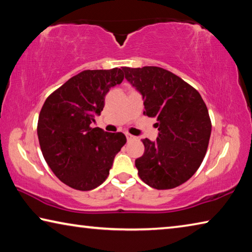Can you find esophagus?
<instances>
[{"label":"esophagus","mask_w":252,"mask_h":252,"mask_svg":"<svg viewBox=\"0 0 252 252\" xmlns=\"http://www.w3.org/2000/svg\"><path fill=\"white\" fill-rule=\"evenodd\" d=\"M126 136L127 141H132V140H135V139H136L134 135H132V134H130V133H126Z\"/></svg>","instance_id":"obj_1"}]
</instances>
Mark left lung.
I'll list each match as a JSON object with an SVG mask.
<instances>
[{
    "label": "left lung",
    "mask_w": 252,
    "mask_h": 252,
    "mask_svg": "<svg viewBox=\"0 0 252 252\" xmlns=\"http://www.w3.org/2000/svg\"><path fill=\"white\" fill-rule=\"evenodd\" d=\"M126 79L142 95L144 111L156 118V141L143 139L135 160L141 180L158 190L172 189L193 176L206 156L211 121L200 93L178 75L158 66L123 67Z\"/></svg>",
    "instance_id": "8db88e82"
}]
</instances>
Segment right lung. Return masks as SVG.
<instances>
[{
  "label": "right lung",
  "instance_id": "right-lung-1",
  "mask_svg": "<svg viewBox=\"0 0 252 252\" xmlns=\"http://www.w3.org/2000/svg\"><path fill=\"white\" fill-rule=\"evenodd\" d=\"M123 79L118 67L83 71L54 91L42 106L37 122L41 151L55 176L73 189L89 191L102 185L126 142L122 132L110 133L91 126L104 108L106 93Z\"/></svg>",
  "mask_w": 252,
  "mask_h": 252
}]
</instances>
